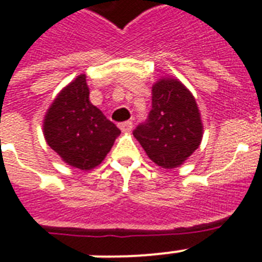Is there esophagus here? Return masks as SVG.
Segmentation results:
<instances>
[{
	"label": "esophagus",
	"mask_w": 262,
	"mask_h": 262,
	"mask_svg": "<svg viewBox=\"0 0 262 262\" xmlns=\"http://www.w3.org/2000/svg\"><path fill=\"white\" fill-rule=\"evenodd\" d=\"M118 126H120V129L122 132H124V133H127V132L132 130V127H133V124H132L130 121H125V122H121V124L118 125Z\"/></svg>",
	"instance_id": "1"
}]
</instances>
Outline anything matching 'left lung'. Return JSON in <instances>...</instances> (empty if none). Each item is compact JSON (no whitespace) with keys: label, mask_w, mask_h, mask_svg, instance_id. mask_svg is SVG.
<instances>
[{"label":"left lung","mask_w":262,"mask_h":262,"mask_svg":"<svg viewBox=\"0 0 262 262\" xmlns=\"http://www.w3.org/2000/svg\"><path fill=\"white\" fill-rule=\"evenodd\" d=\"M133 136L150 160L172 169L199 148L203 124L196 101L180 80L161 78L152 87V110Z\"/></svg>","instance_id":"obj_1"}]
</instances>
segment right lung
Wrapping results in <instances>:
<instances>
[{
	"instance_id": "add662e5",
	"label": "right lung",
	"mask_w": 262,
	"mask_h": 262,
	"mask_svg": "<svg viewBox=\"0 0 262 262\" xmlns=\"http://www.w3.org/2000/svg\"><path fill=\"white\" fill-rule=\"evenodd\" d=\"M86 75L63 89L47 110L42 132L61 160L83 171L99 165L121 130L89 99Z\"/></svg>"
}]
</instances>
